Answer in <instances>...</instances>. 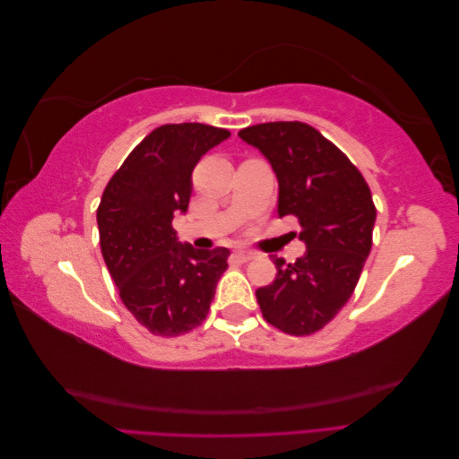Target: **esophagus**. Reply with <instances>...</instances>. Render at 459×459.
Segmentation results:
<instances>
[{"label":"esophagus","mask_w":459,"mask_h":459,"mask_svg":"<svg viewBox=\"0 0 459 459\" xmlns=\"http://www.w3.org/2000/svg\"><path fill=\"white\" fill-rule=\"evenodd\" d=\"M233 255H235V258H238L239 262H248V260H253L256 256V253L245 251V248H239V251H235Z\"/></svg>","instance_id":"esophagus-1"}]
</instances>
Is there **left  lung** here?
<instances>
[{
	"mask_svg": "<svg viewBox=\"0 0 459 459\" xmlns=\"http://www.w3.org/2000/svg\"><path fill=\"white\" fill-rule=\"evenodd\" d=\"M239 137L270 162L280 187L277 214L299 218V239L307 245L295 264L272 258L277 273L256 289L258 307L273 327L310 335L354 293L377 214L371 191L344 152L308 124H256Z\"/></svg>",
	"mask_w": 459,
	"mask_h": 459,
	"instance_id": "left-lung-1",
	"label": "left lung"
}]
</instances>
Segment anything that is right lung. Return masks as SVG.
<instances>
[{
    "label": "right lung",
    "instance_id": "add662e5",
    "mask_svg": "<svg viewBox=\"0 0 459 459\" xmlns=\"http://www.w3.org/2000/svg\"><path fill=\"white\" fill-rule=\"evenodd\" d=\"M230 135L197 122L166 124L130 152L103 191L97 226L105 264L124 307L155 335L197 327L228 268V248L179 243L172 220L187 212L195 164Z\"/></svg>",
    "mask_w": 459,
    "mask_h": 459
}]
</instances>
